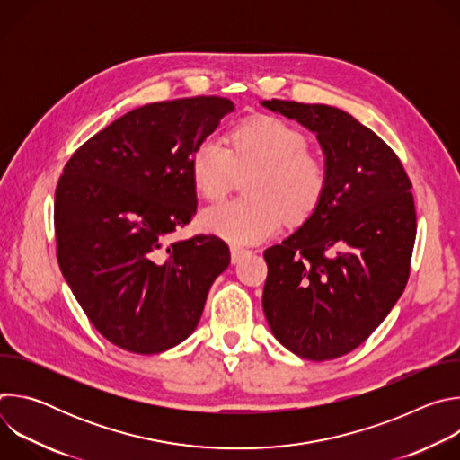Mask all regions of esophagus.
Returning <instances> with one entry per match:
<instances>
[{
  "label": "esophagus",
  "instance_id": "1",
  "mask_svg": "<svg viewBox=\"0 0 460 460\" xmlns=\"http://www.w3.org/2000/svg\"><path fill=\"white\" fill-rule=\"evenodd\" d=\"M245 252H249V251L243 249V247H238V245H231V261H233V264H238Z\"/></svg>",
  "mask_w": 460,
  "mask_h": 460
}]
</instances>
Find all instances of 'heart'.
<instances>
[{"label": "heart", "instance_id": "b5f03b06", "mask_svg": "<svg viewBox=\"0 0 460 460\" xmlns=\"http://www.w3.org/2000/svg\"><path fill=\"white\" fill-rule=\"evenodd\" d=\"M240 172L249 178L247 199L202 211L200 226L233 243H256L275 236L286 218L305 220L320 204L327 171L309 151L298 127L279 116H256L231 133V149L218 138H202L190 155V180L208 200H220Z\"/></svg>", "mask_w": 460, "mask_h": 460}]
</instances>
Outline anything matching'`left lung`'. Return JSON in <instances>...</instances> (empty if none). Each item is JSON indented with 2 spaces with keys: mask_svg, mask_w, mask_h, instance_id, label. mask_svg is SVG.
<instances>
[{
  "mask_svg": "<svg viewBox=\"0 0 460 460\" xmlns=\"http://www.w3.org/2000/svg\"><path fill=\"white\" fill-rule=\"evenodd\" d=\"M316 135L327 185L313 215L264 251L261 305L277 341L322 362L358 348L401 298L417 234L411 181L399 156L346 111L266 100Z\"/></svg>",
  "mask_w": 460,
  "mask_h": 460,
  "instance_id": "obj_1",
  "label": "left lung"
}]
</instances>
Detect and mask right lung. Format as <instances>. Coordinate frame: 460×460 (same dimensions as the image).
Wrapping results in <instances>:
<instances>
[{"label": "right lung", "mask_w": 460, "mask_h": 460, "mask_svg": "<svg viewBox=\"0 0 460 460\" xmlns=\"http://www.w3.org/2000/svg\"><path fill=\"white\" fill-rule=\"evenodd\" d=\"M234 103L220 96L130 111L65 164L54 196L61 273L98 333L155 355L199 325L231 254L215 234L171 238L196 213L190 155Z\"/></svg>", "instance_id": "1"}]
</instances>
